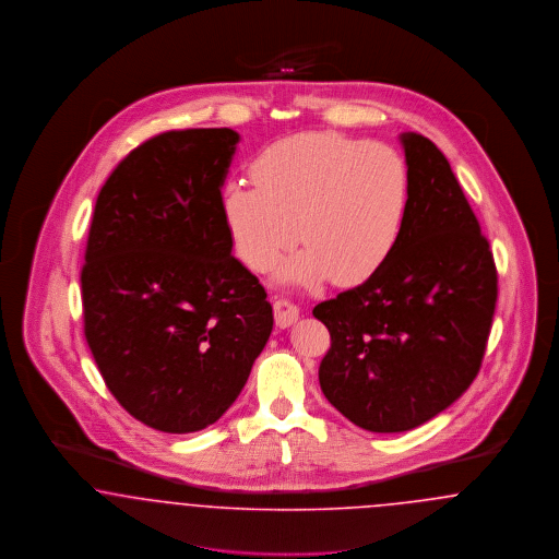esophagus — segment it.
<instances>
[{"label":"esophagus","mask_w":559,"mask_h":559,"mask_svg":"<svg viewBox=\"0 0 559 559\" xmlns=\"http://www.w3.org/2000/svg\"><path fill=\"white\" fill-rule=\"evenodd\" d=\"M297 319H299V308L293 306L292 301L278 299V301L274 304V320H276V324H278L281 329L292 326L293 322Z\"/></svg>","instance_id":"34e87169"}]
</instances>
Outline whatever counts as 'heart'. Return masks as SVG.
<instances>
[{"label": "heart", "mask_w": 559, "mask_h": 559, "mask_svg": "<svg viewBox=\"0 0 559 559\" xmlns=\"http://www.w3.org/2000/svg\"><path fill=\"white\" fill-rule=\"evenodd\" d=\"M251 174L255 187L235 180L222 190L242 264L266 270L299 235L306 247L276 278L312 289L331 276L358 285L394 251L408 201V171L394 148L337 132L293 133L266 146Z\"/></svg>", "instance_id": "b5f03b06"}]
</instances>
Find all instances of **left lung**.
Returning a JSON list of instances; mask_svg holds the SVG:
<instances>
[{
	"mask_svg": "<svg viewBox=\"0 0 559 559\" xmlns=\"http://www.w3.org/2000/svg\"><path fill=\"white\" fill-rule=\"evenodd\" d=\"M408 201L399 242L360 287L319 304L331 347L319 381L354 426H424L476 379L488 342L497 267L451 163L421 133L399 135Z\"/></svg>",
	"mask_w": 559,
	"mask_h": 559,
	"instance_id": "obj_1",
	"label": "left lung"
}]
</instances>
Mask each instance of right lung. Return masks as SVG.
<instances>
[{
  "label": "right lung",
  "instance_id": "1",
  "mask_svg": "<svg viewBox=\"0 0 559 559\" xmlns=\"http://www.w3.org/2000/svg\"><path fill=\"white\" fill-rule=\"evenodd\" d=\"M239 142L230 128L151 138L110 174L92 217L87 346L117 402L165 433L215 424L272 333L266 292L222 217Z\"/></svg>",
  "mask_w": 559,
  "mask_h": 559
}]
</instances>
